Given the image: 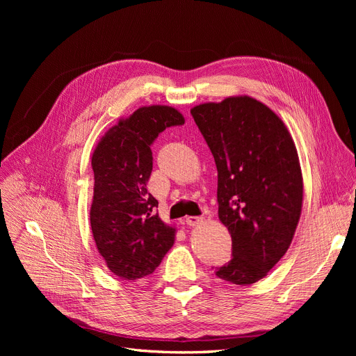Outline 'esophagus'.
Listing matches in <instances>:
<instances>
[{
	"label": "esophagus",
	"mask_w": 356,
	"mask_h": 356,
	"mask_svg": "<svg viewBox=\"0 0 356 356\" xmlns=\"http://www.w3.org/2000/svg\"><path fill=\"white\" fill-rule=\"evenodd\" d=\"M200 221H202V217H187V218L184 220V222H186L187 225H197Z\"/></svg>",
	"instance_id": "esophagus-1"
}]
</instances>
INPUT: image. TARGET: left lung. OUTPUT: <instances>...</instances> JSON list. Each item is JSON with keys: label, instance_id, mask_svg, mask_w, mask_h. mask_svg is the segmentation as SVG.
<instances>
[{"label": "left lung", "instance_id": "left-lung-1", "mask_svg": "<svg viewBox=\"0 0 356 356\" xmlns=\"http://www.w3.org/2000/svg\"><path fill=\"white\" fill-rule=\"evenodd\" d=\"M218 170V217L232 236V258L215 275L251 285L281 260L303 202L296 145L270 108L250 96L193 108Z\"/></svg>", "mask_w": 356, "mask_h": 356}]
</instances>
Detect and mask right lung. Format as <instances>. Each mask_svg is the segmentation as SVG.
I'll return each instance as SVG.
<instances>
[{
  "label": "right lung",
  "mask_w": 356,
  "mask_h": 356,
  "mask_svg": "<svg viewBox=\"0 0 356 356\" xmlns=\"http://www.w3.org/2000/svg\"><path fill=\"white\" fill-rule=\"evenodd\" d=\"M184 117L163 105L143 106L111 127L92 156L95 175L90 225L99 254L123 281L152 275L174 245L175 230L159 218V202L147 191L152 145Z\"/></svg>",
  "instance_id": "add662e5"
}]
</instances>
